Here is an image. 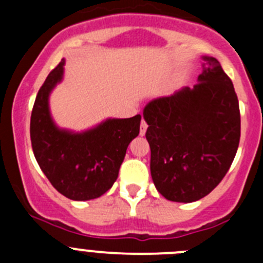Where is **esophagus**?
I'll use <instances>...</instances> for the list:
<instances>
[{
  "label": "esophagus",
  "mask_w": 263,
  "mask_h": 263,
  "mask_svg": "<svg viewBox=\"0 0 263 263\" xmlns=\"http://www.w3.org/2000/svg\"><path fill=\"white\" fill-rule=\"evenodd\" d=\"M146 130H147V124H146L145 120H142V122H141V130H139V134H141V136H145Z\"/></svg>",
  "instance_id": "esophagus-1"
}]
</instances>
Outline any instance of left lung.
I'll return each mask as SVG.
<instances>
[{
    "label": "left lung",
    "mask_w": 263,
    "mask_h": 263,
    "mask_svg": "<svg viewBox=\"0 0 263 263\" xmlns=\"http://www.w3.org/2000/svg\"><path fill=\"white\" fill-rule=\"evenodd\" d=\"M194 88L152 100L143 118L158 192L167 200L192 203L221 182L236 157L241 134L238 99L217 59L201 57Z\"/></svg>",
    "instance_id": "8db88e82"
}]
</instances>
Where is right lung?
<instances>
[{"label":"right lung","mask_w":263,"mask_h":263,"mask_svg":"<svg viewBox=\"0 0 263 263\" xmlns=\"http://www.w3.org/2000/svg\"><path fill=\"white\" fill-rule=\"evenodd\" d=\"M62 62L36 95L30 121L32 152L53 188L71 200L85 201L105 194L117 180L129 143L139 134L141 115L106 118L83 132L62 129L50 111V95L64 76Z\"/></svg>","instance_id":"right-lung-1"}]
</instances>
